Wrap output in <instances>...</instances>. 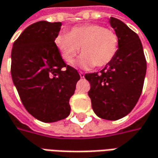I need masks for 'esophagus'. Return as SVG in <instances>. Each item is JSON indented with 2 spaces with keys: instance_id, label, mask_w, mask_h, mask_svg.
<instances>
[{
  "instance_id": "obj_1",
  "label": "esophagus",
  "mask_w": 158,
  "mask_h": 158,
  "mask_svg": "<svg viewBox=\"0 0 158 158\" xmlns=\"http://www.w3.org/2000/svg\"><path fill=\"white\" fill-rule=\"evenodd\" d=\"M79 76H80V78H84L85 77L84 73H82V72H79Z\"/></svg>"
}]
</instances>
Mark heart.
I'll use <instances>...</instances> for the list:
<instances>
[{
	"label": "heart",
	"instance_id": "heart-1",
	"mask_svg": "<svg viewBox=\"0 0 158 158\" xmlns=\"http://www.w3.org/2000/svg\"><path fill=\"white\" fill-rule=\"evenodd\" d=\"M55 45L62 58L68 64L80 52L83 53L77 65L89 69L94 65L105 66L115 57L119 37L115 31L100 24H88L74 27L69 34L62 33L56 36Z\"/></svg>",
	"mask_w": 158,
	"mask_h": 158
}]
</instances>
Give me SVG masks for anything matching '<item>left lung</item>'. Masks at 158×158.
Masks as SVG:
<instances>
[{
	"mask_svg": "<svg viewBox=\"0 0 158 158\" xmlns=\"http://www.w3.org/2000/svg\"><path fill=\"white\" fill-rule=\"evenodd\" d=\"M109 23L119 37L115 57L100 73H86L92 107L101 119L116 121L128 114L143 87L147 64L138 35L121 20Z\"/></svg>",
	"mask_w": 158,
	"mask_h": 158,
	"instance_id": "8db88e82",
	"label": "left lung"
}]
</instances>
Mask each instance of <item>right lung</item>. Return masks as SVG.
Listing matches in <instances>:
<instances>
[{"instance_id": "obj_1", "label": "right lung", "mask_w": 158, "mask_h": 158, "mask_svg": "<svg viewBox=\"0 0 158 158\" xmlns=\"http://www.w3.org/2000/svg\"><path fill=\"white\" fill-rule=\"evenodd\" d=\"M61 23L40 21L27 27L15 41L11 76L26 110L43 123L68 116L70 98L80 79L64 62L55 45Z\"/></svg>"}]
</instances>
